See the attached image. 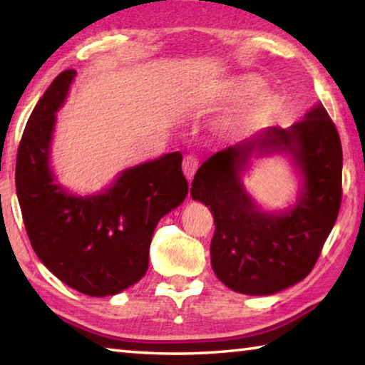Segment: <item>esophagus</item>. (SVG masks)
Returning <instances> with one entry per match:
<instances>
[{
    "instance_id": "1",
    "label": "esophagus",
    "mask_w": 365,
    "mask_h": 365,
    "mask_svg": "<svg viewBox=\"0 0 365 365\" xmlns=\"http://www.w3.org/2000/svg\"><path fill=\"white\" fill-rule=\"evenodd\" d=\"M197 165H200V159H197L196 156H193V154H190V156H187V158L183 159L182 168H183L185 177L188 178V182L191 180V178H193L195 172H196V169H197Z\"/></svg>"
}]
</instances>
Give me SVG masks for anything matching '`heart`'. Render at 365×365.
Instances as JSON below:
<instances>
[{
    "label": "heart",
    "instance_id": "heart-1",
    "mask_svg": "<svg viewBox=\"0 0 365 365\" xmlns=\"http://www.w3.org/2000/svg\"><path fill=\"white\" fill-rule=\"evenodd\" d=\"M264 86V80L259 78L256 76H243L235 80V82L230 85L228 88V98L232 101H242L250 98L252 95H256L257 91H261ZM277 104V96L270 91H262L261 95H257L255 100H252L246 109L242 110L237 119L233 120V125L237 127H248L252 125V123H257L264 120L265 117L272 114Z\"/></svg>",
    "mask_w": 365,
    "mask_h": 365
}]
</instances>
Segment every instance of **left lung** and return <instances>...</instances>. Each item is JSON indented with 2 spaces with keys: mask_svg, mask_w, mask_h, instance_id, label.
<instances>
[{
  "mask_svg": "<svg viewBox=\"0 0 365 365\" xmlns=\"http://www.w3.org/2000/svg\"><path fill=\"white\" fill-rule=\"evenodd\" d=\"M287 152L303 177L297 205L261 212L244 190L241 174L252 153ZM343 151L322 104L289 128L269 127L201 164L190 195L214 215L211 264L233 292L274 294L311 274L341 206Z\"/></svg>",
  "mask_w": 365,
  "mask_h": 365,
  "instance_id": "obj_1",
  "label": "left lung"
}]
</instances>
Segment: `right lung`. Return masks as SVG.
I'll return each instance as SVG.
<instances>
[{
	"instance_id": "1",
	"label": "right lung",
	"mask_w": 365,
	"mask_h": 365,
	"mask_svg": "<svg viewBox=\"0 0 365 365\" xmlns=\"http://www.w3.org/2000/svg\"><path fill=\"white\" fill-rule=\"evenodd\" d=\"M76 73L61 72L30 114L17 151L16 191L29 240L46 269L80 293L110 296L146 274L154 228L182 205L188 182L180 151L125 169L98 195L73 196L54 182V123Z\"/></svg>"
}]
</instances>
